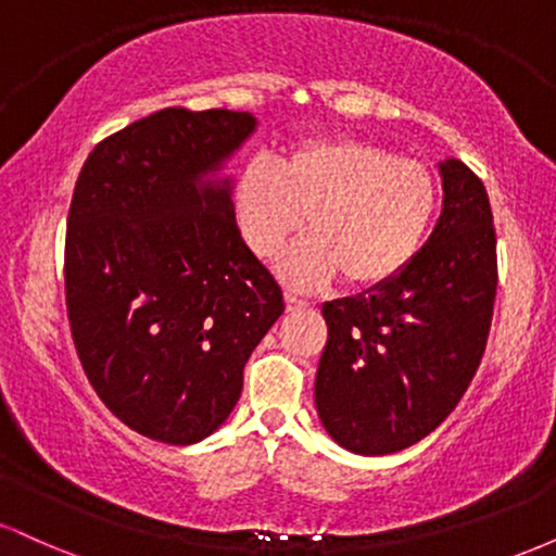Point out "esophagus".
I'll return each instance as SVG.
<instances>
[{"mask_svg": "<svg viewBox=\"0 0 556 556\" xmlns=\"http://www.w3.org/2000/svg\"><path fill=\"white\" fill-rule=\"evenodd\" d=\"M285 303H287V308H305V305H308V300H303V298H298L295 292H285Z\"/></svg>", "mask_w": 556, "mask_h": 556, "instance_id": "34e87169", "label": "esophagus"}]
</instances>
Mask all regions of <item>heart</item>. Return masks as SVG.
I'll use <instances>...</instances> for the list:
<instances>
[{"label":"heart","mask_w":556,"mask_h":556,"mask_svg":"<svg viewBox=\"0 0 556 556\" xmlns=\"http://www.w3.org/2000/svg\"><path fill=\"white\" fill-rule=\"evenodd\" d=\"M439 206L431 169L358 138L298 143L274 167L253 159L235 180L232 208L242 240L271 258L305 227L314 238L279 261L300 287L342 274L350 287H376L416 258Z\"/></svg>","instance_id":"heart-1"}]
</instances>
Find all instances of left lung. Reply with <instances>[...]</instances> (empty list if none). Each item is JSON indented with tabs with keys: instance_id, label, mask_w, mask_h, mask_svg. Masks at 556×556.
<instances>
[{
	"instance_id": "1",
	"label": "left lung",
	"mask_w": 556,
	"mask_h": 556,
	"mask_svg": "<svg viewBox=\"0 0 556 556\" xmlns=\"http://www.w3.org/2000/svg\"><path fill=\"white\" fill-rule=\"evenodd\" d=\"M444 206L397 277L321 308L316 410L337 444L392 455L455 410L481 366L496 300L489 195L463 162L442 167Z\"/></svg>"
}]
</instances>
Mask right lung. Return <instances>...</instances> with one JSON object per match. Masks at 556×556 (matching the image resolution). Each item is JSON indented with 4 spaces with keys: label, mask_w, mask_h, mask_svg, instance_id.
Listing matches in <instances>:
<instances>
[{
    "label": "right lung",
    "mask_w": 556,
    "mask_h": 556,
    "mask_svg": "<svg viewBox=\"0 0 556 556\" xmlns=\"http://www.w3.org/2000/svg\"><path fill=\"white\" fill-rule=\"evenodd\" d=\"M248 112H154L93 146L65 235V300L83 371L143 437L219 429L242 368L282 316V287L240 238L229 182L201 175L253 132Z\"/></svg>",
    "instance_id": "obj_1"
}]
</instances>
